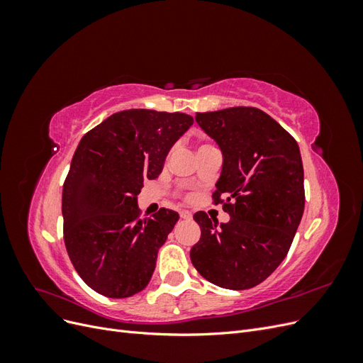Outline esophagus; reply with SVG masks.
<instances>
[{
    "label": "esophagus",
    "instance_id": "1",
    "mask_svg": "<svg viewBox=\"0 0 363 363\" xmlns=\"http://www.w3.org/2000/svg\"><path fill=\"white\" fill-rule=\"evenodd\" d=\"M180 216L183 219H192V212H189V211H180Z\"/></svg>",
    "mask_w": 363,
    "mask_h": 363
}]
</instances>
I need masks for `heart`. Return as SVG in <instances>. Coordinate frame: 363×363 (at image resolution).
<instances>
[{
	"label": "heart",
	"mask_w": 363,
	"mask_h": 363,
	"mask_svg": "<svg viewBox=\"0 0 363 363\" xmlns=\"http://www.w3.org/2000/svg\"><path fill=\"white\" fill-rule=\"evenodd\" d=\"M201 147H203V145H201Z\"/></svg>",
	"instance_id": "b5f03b06"
}]
</instances>
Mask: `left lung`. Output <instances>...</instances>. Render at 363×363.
<instances>
[{
    "instance_id": "8db88e82",
    "label": "left lung",
    "mask_w": 363,
    "mask_h": 363,
    "mask_svg": "<svg viewBox=\"0 0 363 363\" xmlns=\"http://www.w3.org/2000/svg\"><path fill=\"white\" fill-rule=\"evenodd\" d=\"M224 156L212 194L230 221L196 212L201 238L191 248L195 269L225 289L255 288L286 257L304 212V172L296 140L256 107L196 113Z\"/></svg>"
}]
</instances>
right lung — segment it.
I'll use <instances>...</instances> for the list:
<instances>
[{"mask_svg": "<svg viewBox=\"0 0 363 363\" xmlns=\"http://www.w3.org/2000/svg\"><path fill=\"white\" fill-rule=\"evenodd\" d=\"M194 124L191 115L131 108L82 138L63 183V239L82 280L108 298L144 289L179 213L142 218L138 195L163 169L168 151Z\"/></svg>", "mask_w": 363, "mask_h": 363, "instance_id": "right-lung-1", "label": "right lung"}]
</instances>
